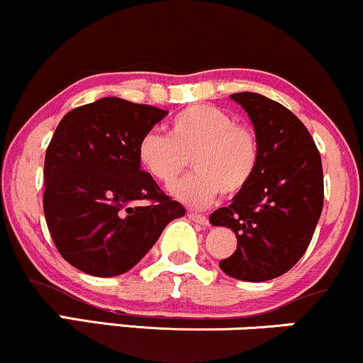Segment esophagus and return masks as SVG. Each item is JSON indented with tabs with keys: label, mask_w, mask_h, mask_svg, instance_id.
<instances>
[{
	"label": "esophagus",
	"mask_w": 363,
	"mask_h": 363,
	"mask_svg": "<svg viewBox=\"0 0 363 363\" xmlns=\"http://www.w3.org/2000/svg\"><path fill=\"white\" fill-rule=\"evenodd\" d=\"M189 217H190V220H194V223H199V224H202V225H207L208 224L207 217L202 216V214H197V212H190Z\"/></svg>",
	"instance_id": "34e87169"
}]
</instances>
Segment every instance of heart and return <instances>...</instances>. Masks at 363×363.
I'll use <instances>...</instances> for the list:
<instances>
[{
	"label": "heart",
	"instance_id": "heart-1",
	"mask_svg": "<svg viewBox=\"0 0 363 363\" xmlns=\"http://www.w3.org/2000/svg\"><path fill=\"white\" fill-rule=\"evenodd\" d=\"M195 172L172 194L191 207H203L220 194L234 197L253 180L259 161L255 130L214 105H190L169 121L168 134L147 132L138 144L143 169L161 185H172L189 166Z\"/></svg>",
	"mask_w": 363,
	"mask_h": 363
}]
</instances>
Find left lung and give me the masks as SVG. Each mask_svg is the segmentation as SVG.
<instances>
[{
  "mask_svg": "<svg viewBox=\"0 0 363 363\" xmlns=\"http://www.w3.org/2000/svg\"><path fill=\"white\" fill-rule=\"evenodd\" d=\"M231 98L253 122L259 161L250 185L212 212L211 224L231 228L238 238L220 270L265 282L291 270L313 240L325 202L321 155L304 123L279 101L250 91Z\"/></svg>",
  "mask_w": 363,
  "mask_h": 363,
  "instance_id": "left-lung-1",
  "label": "left lung"
}]
</instances>
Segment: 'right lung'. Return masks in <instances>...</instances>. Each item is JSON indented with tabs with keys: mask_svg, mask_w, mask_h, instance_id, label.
<instances>
[{
	"mask_svg": "<svg viewBox=\"0 0 363 363\" xmlns=\"http://www.w3.org/2000/svg\"><path fill=\"white\" fill-rule=\"evenodd\" d=\"M166 115L106 96L59 122L45 151V223L61 257L84 274H125L185 216L138 160L140 138Z\"/></svg>",
	"mask_w": 363,
	"mask_h": 363,
	"instance_id": "1",
	"label": "right lung"
}]
</instances>
